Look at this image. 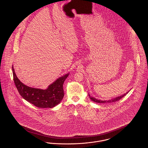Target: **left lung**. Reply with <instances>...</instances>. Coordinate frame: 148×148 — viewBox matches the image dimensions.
<instances>
[{
    "label": "left lung",
    "mask_w": 148,
    "mask_h": 148,
    "mask_svg": "<svg viewBox=\"0 0 148 148\" xmlns=\"http://www.w3.org/2000/svg\"><path fill=\"white\" fill-rule=\"evenodd\" d=\"M127 92H126L125 94H124L123 95H121V96H120V97H116V98H115L113 99H111V100H98V99H97L94 98H93V97H90V95L89 94V96L90 98L92 100V101H94V102H95V103H111L115 102V101H116L119 100H120L123 97H124L127 94Z\"/></svg>",
    "instance_id": "8db88e82"
}]
</instances>
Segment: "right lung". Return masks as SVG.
<instances>
[{
  "label": "right lung",
  "instance_id": "right-lung-1",
  "mask_svg": "<svg viewBox=\"0 0 148 148\" xmlns=\"http://www.w3.org/2000/svg\"><path fill=\"white\" fill-rule=\"evenodd\" d=\"M15 86L21 97L33 105L40 108H51L60 103L64 96L63 83L69 74L58 78L45 90L29 87L16 77L12 66Z\"/></svg>",
  "mask_w": 148,
  "mask_h": 148
}]
</instances>
